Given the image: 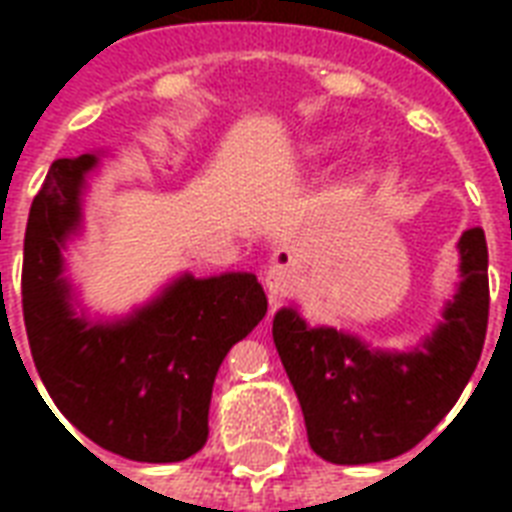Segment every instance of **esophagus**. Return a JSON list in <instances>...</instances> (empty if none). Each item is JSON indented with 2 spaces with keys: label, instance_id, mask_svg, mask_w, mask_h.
<instances>
[{
  "label": "esophagus",
  "instance_id": "1",
  "mask_svg": "<svg viewBox=\"0 0 512 512\" xmlns=\"http://www.w3.org/2000/svg\"><path fill=\"white\" fill-rule=\"evenodd\" d=\"M295 284V265L287 252H279L265 271V287L273 297H284Z\"/></svg>",
  "mask_w": 512,
  "mask_h": 512
}]
</instances>
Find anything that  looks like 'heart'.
<instances>
[{
	"label": "heart",
	"instance_id": "heart-1",
	"mask_svg": "<svg viewBox=\"0 0 512 512\" xmlns=\"http://www.w3.org/2000/svg\"><path fill=\"white\" fill-rule=\"evenodd\" d=\"M329 148H332V143H313V146L305 148L303 154L311 156V159H319V156L329 154Z\"/></svg>",
	"mask_w": 512,
	"mask_h": 512
}]
</instances>
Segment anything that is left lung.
<instances>
[{"label": "left lung", "mask_w": 512, "mask_h": 512, "mask_svg": "<svg viewBox=\"0 0 512 512\" xmlns=\"http://www.w3.org/2000/svg\"><path fill=\"white\" fill-rule=\"evenodd\" d=\"M457 249V289L433 332L412 348H380L345 329L311 327L295 305L276 311L273 342L321 460H393L452 412L476 372L489 321L484 231L468 228Z\"/></svg>", "instance_id": "1"}]
</instances>
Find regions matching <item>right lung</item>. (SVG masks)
I'll use <instances>...</instances> for the list:
<instances>
[{"label":"right lung","instance_id":"1","mask_svg":"<svg viewBox=\"0 0 512 512\" xmlns=\"http://www.w3.org/2000/svg\"><path fill=\"white\" fill-rule=\"evenodd\" d=\"M58 159L28 212L23 321L52 404L92 444L135 462H180L207 444L217 369L268 311L255 273L183 271L124 316H92L66 276L100 156Z\"/></svg>","mask_w":512,"mask_h":512}]
</instances>
